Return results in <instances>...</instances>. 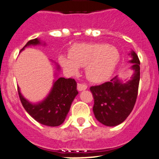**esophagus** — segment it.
<instances>
[{"mask_svg":"<svg viewBox=\"0 0 159 159\" xmlns=\"http://www.w3.org/2000/svg\"><path fill=\"white\" fill-rule=\"evenodd\" d=\"M87 85L84 84H81V83H78V85H77V89H78V91H84L85 90V89H87Z\"/></svg>","mask_w":159,"mask_h":159,"instance_id":"1","label":"esophagus"}]
</instances>
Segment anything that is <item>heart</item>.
<instances>
[{
  "instance_id": "1",
  "label": "heart",
  "mask_w": 159,
  "mask_h": 159,
  "mask_svg": "<svg viewBox=\"0 0 159 159\" xmlns=\"http://www.w3.org/2000/svg\"><path fill=\"white\" fill-rule=\"evenodd\" d=\"M120 61L116 47L107 43H78L69 50V55H61L60 64L71 75H76L80 67H85V75L92 82L106 81L112 75Z\"/></svg>"
}]
</instances>
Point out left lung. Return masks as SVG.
I'll return each instance as SVG.
<instances>
[{
	"label": "left lung",
	"mask_w": 159,
	"mask_h": 159,
	"mask_svg": "<svg viewBox=\"0 0 159 159\" xmlns=\"http://www.w3.org/2000/svg\"><path fill=\"white\" fill-rule=\"evenodd\" d=\"M130 55L134 70L131 79L123 82L116 76L109 81L90 88L94 98V115L105 126L114 127L122 124L136 102L140 81V61L133 50Z\"/></svg>",
	"instance_id": "obj_1"
}]
</instances>
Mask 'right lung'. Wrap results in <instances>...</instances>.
Instances as JSON below:
<instances>
[{
  "mask_svg": "<svg viewBox=\"0 0 159 159\" xmlns=\"http://www.w3.org/2000/svg\"><path fill=\"white\" fill-rule=\"evenodd\" d=\"M41 43L38 38L34 39L29 40L21 50L29 46L40 45ZM57 68L60 70L59 66L57 65ZM18 91L21 102L26 112L37 122L49 127H57L64 122L72 102L78 94L75 80L64 78H59L54 81L48 95L38 103H32L25 98L19 87H18Z\"/></svg>",
  "mask_w": 159,
  "mask_h": 159,
  "instance_id": "1",
  "label": "right lung"
}]
</instances>
